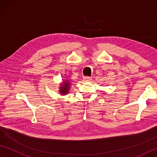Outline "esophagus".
Instances as JSON below:
<instances>
[{
	"label": "esophagus",
	"instance_id": "esophagus-1",
	"mask_svg": "<svg viewBox=\"0 0 157 157\" xmlns=\"http://www.w3.org/2000/svg\"><path fill=\"white\" fill-rule=\"evenodd\" d=\"M84 79L85 80V82H90L92 80V78L91 77L86 76V77H84Z\"/></svg>",
	"mask_w": 157,
	"mask_h": 157
}]
</instances>
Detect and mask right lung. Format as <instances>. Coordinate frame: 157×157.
<instances>
[{
    "label": "right lung",
    "instance_id": "right-lung-1",
    "mask_svg": "<svg viewBox=\"0 0 157 157\" xmlns=\"http://www.w3.org/2000/svg\"><path fill=\"white\" fill-rule=\"evenodd\" d=\"M63 86L61 87V90H60V93L61 94L65 95L69 92V85H70V82L66 81L64 82V84H62Z\"/></svg>",
    "mask_w": 157,
    "mask_h": 157
}]
</instances>
